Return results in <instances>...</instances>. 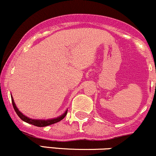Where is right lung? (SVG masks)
Instances as JSON below:
<instances>
[{"label":"right lung","mask_w":156,"mask_h":156,"mask_svg":"<svg viewBox=\"0 0 156 156\" xmlns=\"http://www.w3.org/2000/svg\"><path fill=\"white\" fill-rule=\"evenodd\" d=\"M12 105H13V108H14V109H15V112L17 113V114L18 115V117L20 118L22 120H23L24 122H26L29 123V124L35 125V126H37V127L48 126V125H50L54 124V123L58 122L61 121L62 119H63L65 117V116L67 115V111H66L65 113H64V114H62L61 117H58V118H55V119H49V120H38V119H30V118L26 117L25 115H23L22 113H21L18 110V109H17V108L16 107V105L15 104V102H14V100H13V98H12Z\"/></svg>","instance_id":"right-lung-1"}]
</instances>
